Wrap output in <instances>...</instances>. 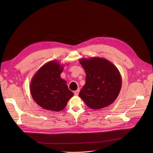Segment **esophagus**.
<instances>
[{"mask_svg":"<svg viewBox=\"0 0 153 153\" xmlns=\"http://www.w3.org/2000/svg\"><path fill=\"white\" fill-rule=\"evenodd\" d=\"M79 92V89H78L76 91H75L74 93V95H76V96H77V95H78Z\"/></svg>","mask_w":153,"mask_h":153,"instance_id":"34e87169","label":"esophagus"}]
</instances>
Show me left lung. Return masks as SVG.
<instances>
[{
  "instance_id": "left-lung-1",
  "label": "left lung",
  "mask_w": 153,
  "mask_h": 153,
  "mask_svg": "<svg viewBox=\"0 0 153 153\" xmlns=\"http://www.w3.org/2000/svg\"><path fill=\"white\" fill-rule=\"evenodd\" d=\"M79 63L86 72L85 84L79 93L80 98L88 107L95 110L112 104L122 85L121 76L117 68L100 57L81 58Z\"/></svg>"
}]
</instances>
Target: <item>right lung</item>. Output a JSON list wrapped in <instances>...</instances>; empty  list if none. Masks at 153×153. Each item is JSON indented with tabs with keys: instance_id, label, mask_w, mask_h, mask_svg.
<instances>
[{
	"instance_id": "obj_1",
	"label": "right lung",
	"mask_w": 153,
	"mask_h": 153,
	"mask_svg": "<svg viewBox=\"0 0 153 153\" xmlns=\"http://www.w3.org/2000/svg\"><path fill=\"white\" fill-rule=\"evenodd\" d=\"M64 65L54 60L42 66L33 76L30 91L33 100L43 108L52 111L64 109L74 94L61 77Z\"/></svg>"
}]
</instances>
